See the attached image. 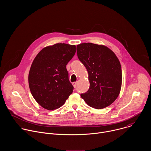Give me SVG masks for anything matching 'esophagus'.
Segmentation results:
<instances>
[{"mask_svg": "<svg viewBox=\"0 0 151 151\" xmlns=\"http://www.w3.org/2000/svg\"><path fill=\"white\" fill-rule=\"evenodd\" d=\"M72 85H73V87H74L75 88H76V86H77V82H73L72 83Z\"/></svg>", "mask_w": 151, "mask_h": 151, "instance_id": "1", "label": "esophagus"}]
</instances>
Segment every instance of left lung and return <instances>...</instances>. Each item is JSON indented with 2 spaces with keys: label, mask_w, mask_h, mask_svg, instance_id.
<instances>
[{
  "label": "left lung",
  "mask_w": 151,
  "mask_h": 151,
  "mask_svg": "<svg viewBox=\"0 0 151 151\" xmlns=\"http://www.w3.org/2000/svg\"><path fill=\"white\" fill-rule=\"evenodd\" d=\"M79 60L88 73L90 88L81 94L88 106L100 109L111 105L118 97L122 83L120 62L109 48L92 43L76 46Z\"/></svg>",
  "instance_id": "left-lung-1"
}]
</instances>
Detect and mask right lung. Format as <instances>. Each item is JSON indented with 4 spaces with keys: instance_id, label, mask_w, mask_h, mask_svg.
<instances>
[{
    "instance_id": "1",
    "label": "right lung",
    "mask_w": 151,
    "mask_h": 151,
    "mask_svg": "<svg viewBox=\"0 0 151 151\" xmlns=\"http://www.w3.org/2000/svg\"><path fill=\"white\" fill-rule=\"evenodd\" d=\"M76 51L75 45L56 44L43 48L35 58L29 85L33 97L44 108H59L72 93L74 88L66 66Z\"/></svg>"
}]
</instances>
